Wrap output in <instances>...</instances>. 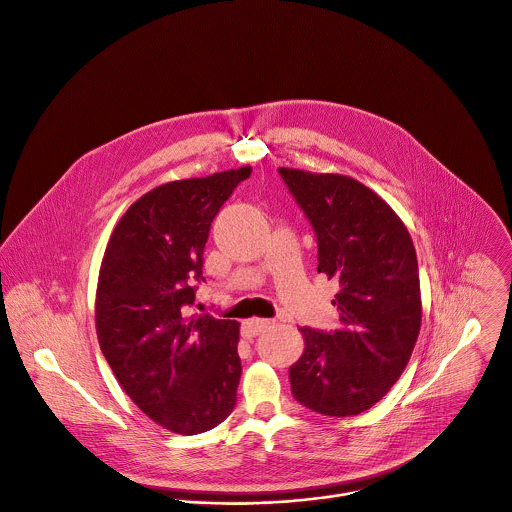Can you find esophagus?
<instances>
[{
	"instance_id": "34e87169",
	"label": "esophagus",
	"mask_w": 512,
	"mask_h": 512,
	"mask_svg": "<svg viewBox=\"0 0 512 512\" xmlns=\"http://www.w3.org/2000/svg\"><path fill=\"white\" fill-rule=\"evenodd\" d=\"M271 324V320L267 318H251V320H245L243 326H241V334L245 338H255L259 332H263L267 326Z\"/></svg>"
}]
</instances>
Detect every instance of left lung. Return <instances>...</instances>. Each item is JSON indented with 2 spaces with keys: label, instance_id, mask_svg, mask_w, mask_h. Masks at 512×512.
<instances>
[{
  "label": "left lung",
  "instance_id": "8db88e82",
  "mask_svg": "<svg viewBox=\"0 0 512 512\" xmlns=\"http://www.w3.org/2000/svg\"><path fill=\"white\" fill-rule=\"evenodd\" d=\"M318 245V273L336 279L340 326L301 328L289 368L295 400L324 415H358L380 402L408 366L421 326L417 257L394 209L340 174L279 168Z\"/></svg>",
  "mask_w": 512,
  "mask_h": 512
}]
</instances>
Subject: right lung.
I'll use <instances>...</instances> for the list:
<instances>
[{
  "label": "right lung",
  "instance_id": "right-lung-1",
  "mask_svg": "<svg viewBox=\"0 0 512 512\" xmlns=\"http://www.w3.org/2000/svg\"><path fill=\"white\" fill-rule=\"evenodd\" d=\"M251 168L178 180L144 194L116 223L97 289V334L132 402L162 427L196 435L237 402L239 322L188 318L204 281L211 223Z\"/></svg>",
  "mask_w": 512,
  "mask_h": 512
}]
</instances>
